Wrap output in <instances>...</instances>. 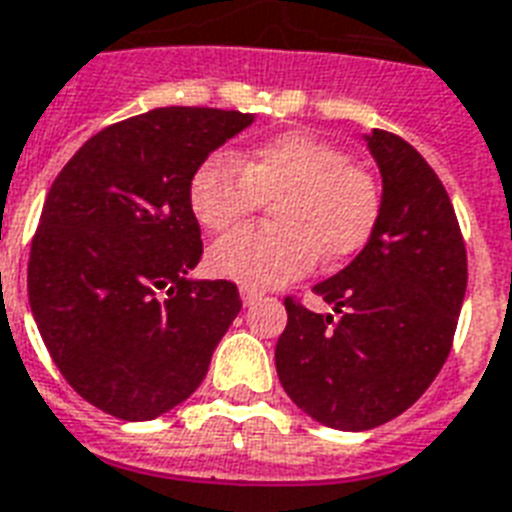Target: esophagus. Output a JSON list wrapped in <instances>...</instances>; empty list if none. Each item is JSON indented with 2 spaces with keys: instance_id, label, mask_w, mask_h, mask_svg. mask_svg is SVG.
Instances as JSON below:
<instances>
[{
  "instance_id": "1",
  "label": "esophagus",
  "mask_w": 512,
  "mask_h": 512,
  "mask_svg": "<svg viewBox=\"0 0 512 512\" xmlns=\"http://www.w3.org/2000/svg\"><path fill=\"white\" fill-rule=\"evenodd\" d=\"M241 303H244V306H255L257 300L263 298V295H260V292L257 290H252V287H241Z\"/></svg>"
}]
</instances>
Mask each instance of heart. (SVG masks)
Returning <instances> with one entry per match:
<instances>
[{
	"label": "heart",
	"mask_w": 512,
	"mask_h": 512,
	"mask_svg": "<svg viewBox=\"0 0 512 512\" xmlns=\"http://www.w3.org/2000/svg\"><path fill=\"white\" fill-rule=\"evenodd\" d=\"M187 201L206 230L230 228L273 201L276 228L233 230L209 249L217 276L252 290L306 276L319 252L327 260L360 252L381 214L376 179L308 134L276 136L239 158L209 155L190 177Z\"/></svg>",
	"instance_id": "heart-1"
}]
</instances>
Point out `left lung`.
Returning a JSON list of instances; mask_svg holds the SVG:
<instances>
[{"mask_svg":"<svg viewBox=\"0 0 512 512\" xmlns=\"http://www.w3.org/2000/svg\"><path fill=\"white\" fill-rule=\"evenodd\" d=\"M381 171V214L362 252L314 284L335 314L284 300L276 373L300 411L362 432L419 400L443 368L467 290V252L438 174L411 144L362 136Z\"/></svg>","mask_w":512,"mask_h":512,"instance_id":"left-lung-1","label":"left lung"}]
</instances>
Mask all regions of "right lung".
I'll return each instance as SVG.
<instances>
[{"label":"right lung","instance_id":"add662e5","mask_svg":"<svg viewBox=\"0 0 512 512\" xmlns=\"http://www.w3.org/2000/svg\"><path fill=\"white\" fill-rule=\"evenodd\" d=\"M252 123L236 109H150L91 136L50 187L31 241V314L61 376L115 419L185 403L239 317L236 284L190 279L204 244L187 185Z\"/></svg>","mask_w":512,"mask_h":512}]
</instances>
